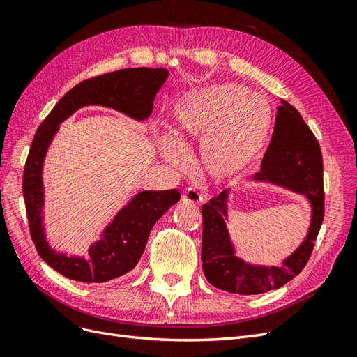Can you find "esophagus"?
<instances>
[{
    "instance_id": "1",
    "label": "esophagus",
    "mask_w": 357,
    "mask_h": 357,
    "mask_svg": "<svg viewBox=\"0 0 357 357\" xmlns=\"http://www.w3.org/2000/svg\"><path fill=\"white\" fill-rule=\"evenodd\" d=\"M181 199L186 201V202H193V204H198L202 201L201 193L198 190H195L193 188H186L185 190L181 192Z\"/></svg>"
}]
</instances>
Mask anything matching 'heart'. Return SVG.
<instances>
[{
	"mask_svg": "<svg viewBox=\"0 0 357 357\" xmlns=\"http://www.w3.org/2000/svg\"><path fill=\"white\" fill-rule=\"evenodd\" d=\"M273 114L269 105L240 84H218L183 98L174 114L176 142L162 144L171 165L185 162L178 143L199 139L197 162L211 177H229L245 168L265 146Z\"/></svg>",
	"mask_w": 357,
	"mask_h": 357,
	"instance_id": "1",
	"label": "heart"
}]
</instances>
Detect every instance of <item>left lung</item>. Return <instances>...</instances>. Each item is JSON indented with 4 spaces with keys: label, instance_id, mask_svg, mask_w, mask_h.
Listing matches in <instances>:
<instances>
[{
    "label": "left lung",
    "instance_id": "left-lung-1",
    "mask_svg": "<svg viewBox=\"0 0 357 357\" xmlns=\"http://www.w3.org/2000/svg\"><path fill=\"white\" fill-rule=\"evenodd\" d=\"M277 109L271 143L261 171L252 177L269 181L307 197L311 225L296 250L280 266H255L235 256L225 220H228V189L202 207V271L214 287L238 295H259L278 289L305 268L325 215L323 159L317 138L294 105L286 101Z\"/></svg>",
    "mask_w": 357,
    "mask_h": 357
}]
</instances>
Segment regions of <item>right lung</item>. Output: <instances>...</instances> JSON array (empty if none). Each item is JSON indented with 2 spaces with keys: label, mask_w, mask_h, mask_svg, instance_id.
<instances>
[{
  "label": "right lung",
  "mask_w": 357,
  "mask_h": 357,
  "mask_svg": "<svg viewBox=\"0 0 357 357\" xmlns=\"http://www.w3.org/2000/svg\"><path fill=\"white\" fill-rule=\"evenodd\" d=\"M168 77L165 68H125L83 80L53 107L38 126L24 169V198L31 238L40 257L63 277L82 283H104L121 277L137 265L149 234L171 205L180 199L176 189L144 190L132 198L107 226L101 240L89 250L88 259L52 250L43 229L41 171L47 147L61 122L84 105L110 107L126 116L144 121L153 110V100Z\"/></svg>",
  "instance_id": "obj_1"
}]
</instances>
